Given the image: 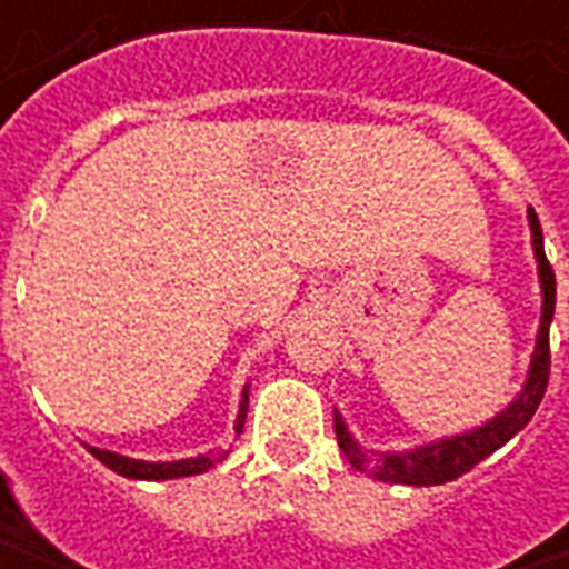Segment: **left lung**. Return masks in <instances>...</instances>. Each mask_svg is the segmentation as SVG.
I'll return each instance as SVG.
<instances>
[{"label":"left lung","mask_w":569,"mask_h":569,"mask_svg":"<svg viewBox=\"0 0 569 569\" xmlns=\"http://www.w3.org/2000/svg\"><path fill=\"white\" fill-rule=\"evenodd\" d=\"M530 219V234H533V252L539 261V283H542V320H539L537 350L530 359V371H527L525 390L515 396V402L497 418L488 420L485 427L453 436V439L432 441V445H420L415 451L402 453H381V451H362L353 436L347 432L345 420L335 411V436L345 451L347 463L366 472V476L378 478V481H390V485H415V488H429V485H445L453 481L472 466L481 463L485 457L502 448L512 439L515 432L527 427V420L537 415L539 402L549 387V369H551V350H549V326L555 317V271H551L546 249H542V228L533 207L527 210Z\"/></svg>","instance_id":"left-lung-1"}]
</instances>
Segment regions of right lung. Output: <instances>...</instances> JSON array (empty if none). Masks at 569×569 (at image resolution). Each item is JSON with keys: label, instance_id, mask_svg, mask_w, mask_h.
Listing matches in <instances>:
<instances>
[{"label": "right lung", "instance_id": "1", "mask_svg": "<svg viewBox=\"0 0 569 569\" xmlns=\"http://www.w3.org/2000/svg\"><path fill=\"white\" fill-rule=\"evenodd\" d=\"M247 408H249V387L243 390V399H240V415H237L234 432L240 436L243 432V423H247ZM231 448H219L212 453H200V457H188V460H173V463H146V460H130V457H121V453L100 451V448H91V453L103 466H109L112 472L124 478H142V481H163V478H186V476H200L212 466L228 457Z\"/></svg>", "mask_w": 569, "mask_h": 569}]
</instances>
